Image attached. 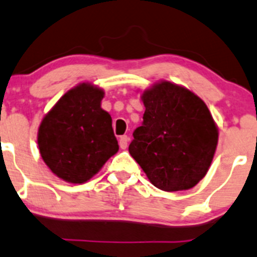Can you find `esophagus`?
<instances>
[{
  "instance_id": "esophagus-1",
  "label": "esophagus",
  "mask_w": 257,
  "mask_h": 257,
  "mask_svg": "<svg viewBox=\"0 0 257 257\" xmlns=\"http://www.w3.org/2000/svg\"><path fill=\"white\" fill-rule=\"evenodd\" d=\"M128 141L129 138L126 136H121L120 138H119V146H120L121 149H125L126 147H128Z\"/></svg>"
}]
</instances>
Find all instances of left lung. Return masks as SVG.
<instances>
[{
  "instance_id": "obj_1",
  "label": "left lung",
  "mask_w": 257,
  "mask_h": 257,
  "mask_svg": "<svg viewBox=\"0 0 257 257\" xmlns=\"http://www.w3.org/2000/svg\"><path fill=\"white\" fill-rule=\"evenodd\" d=\"M142 100L146 111L129 144L131 156L162 191L195 187L207 173L218 142L207 105L191 90L166 80L144 90Z\"/></svg>"
}]
</instances>
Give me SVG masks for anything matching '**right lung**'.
<instances>
[{"mask_svg":"<svg viewBox=\"0 0 257 257\" xmlns=\"http://www.w3.org/2000/svg\"><path fill=\"white\" fill-rule=\"evenodd\" d=\"M103 98V89L79 84L59 99L40 124V154L52 173L69 183L89 181L118 152L111 116L101 109Z\"/></svg>","mask_w":257,"mask_h":257,"instance_id":"obj_1","label":"right lung"}]
</instances>
